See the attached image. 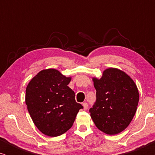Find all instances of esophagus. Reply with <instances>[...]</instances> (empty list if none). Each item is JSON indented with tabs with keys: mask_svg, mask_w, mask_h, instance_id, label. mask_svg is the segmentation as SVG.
<instances>
[{
	"mask_svg": "<svg viewBox=\"0 0 155 155\" xmlns=\"http://www.w3.org/2000/svg\"><path fill=\"white\" fill-rule=\"evenodd\" d=\"M82 106H83V109H84V110H87V109L88 104H87L86 102H84V103L82 104Z\"/></svg>",
	"mask_w": 155,
	"mask_h": 155,
	"instance_id": "34e87169",
	"label": "esophagus"
}]
</instances>
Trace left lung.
I'll return each instance as SVG.
<instances>
[{
    "label": "left lung",
    "instance_id": "left-lung-1",
    "mask_svg": "<svg viewBox=\"0 0 155 155\" xmlns=\"http://www.w3.org/2000/svg\"><path fill=\"white\" fill-rule=\"evenodd\" d=\"M97 101L90 109L91 118L99 130L116 135L124 130L134 117L139 92L132 78L121 70L109 68L101 78H92Z\"/></svg>",
    "mask_w": 155,
    "mask_h": 155
}]
</instances>
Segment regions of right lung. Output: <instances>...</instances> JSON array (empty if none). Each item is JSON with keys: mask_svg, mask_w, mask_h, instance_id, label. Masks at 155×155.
Instances as JSON below:
<instances>
[{"mask_svg": "<svg viewBox=\"0 0 155 155\" xmlns=\"http://www.w3.org/2000/svg\"><path fill=\"white\" fill-rule=\"evenodd\" d=\"M71 81V77L49 68L39 72L27 84L25 103L29 115L37 128L47 136L67 132L82 109L68 86Z\"/></svg>", "mask_w": 155, "mask_h": 155, "instance_id": "obj_1", "label": "right lung"}]
</instances>
